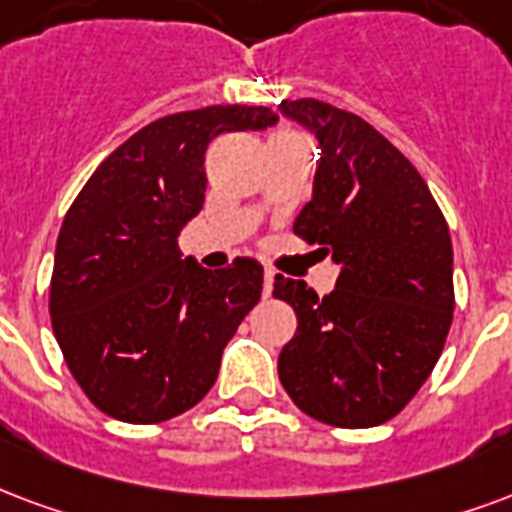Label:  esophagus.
Returning <instances> with one entry per match:
<instances>
[{
	"mask_svg": "<svg viewBox=\"0 0 512 512\" xmlns=\"http://www.w3.org/2000/svg\"><path fill=\"white\" fill-rule=\"evenodd\" d=\"M271 293H274V271L266 268V274H263V295L271 298Z\"/></svg>",
	"mask_w": 512,
	"mask_h": 512,
	"instance_id": "1",
	"label": "esophagus"
}]
</instances>
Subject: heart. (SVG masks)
Wrapping results in <instances>:
<instances>
[{"mask_svg":"<svg viewBox=\"0 0 512 512\" xmlns=\"http://www.w3.org/2000/svg\"><path fill=\"white\" fill-rule=\"evenodd\" d=\"M285 132H287V130H285Z\"/></svg>","mask_w":512,"mask_h":512,"instance_id":"b5f03b06","label":"heart"}]
</instances>
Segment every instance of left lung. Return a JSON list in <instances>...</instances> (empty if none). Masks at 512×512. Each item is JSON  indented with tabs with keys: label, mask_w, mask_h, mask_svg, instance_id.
Instances as JSON below:
<instances>
[{
	"label": "left lung",
	"mask_w": 512,
	"mask_h": 512,
	"mask_svg": "<svg viewBox=\"0 0 512 512\" xmlns=\"http://www.w3.org/2000/svg\"><path fill=\"white\" fill-rule=\"evenodd\" d=\"M279 111L320 140L312 200L295 236L339 266L328 295L276 276L298 328L279 352L295 407L339 429L399 415L429 380L453 323V244L426 181L369 121L328 102Z\"/></svg>",
	"instance_id": "left-lung-1"
}]
</instances>
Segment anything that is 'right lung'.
<instances>
[{
	"instance_id": "1",
	"label": "right lung",
	"mask_w": 512,
	"mask_h": 512,
	"mask_svg": "<svg viewBox=\"0 0 512 512\" xmlns=\"http://www.w3.org/2000/svg\"><path fill=\"white\" fill-rule=\"evenodd\" d=\"M263 105H208L146 124L105 157L59 230L51 325L64 363L97 410L162 423L192 410L263 293V266L208 271L179 233L203 208L206 149L222 132L266 130Z\"/></svg>"
}]
</instances>
